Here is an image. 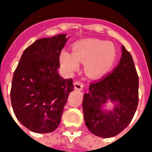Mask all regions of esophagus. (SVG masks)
<instances>
[{"mask_svg": "<svg viewBox=\"0 0 152 152\" xmlns=\"http://www.w3.org/2000/svg\"><path fill=\"white\" fill-rule=\"evenodd\" d=\"M74 86H75V89H77V90H80V89H83V87H84V83L81 82V81H80V80H77L75 82L74 84Z\"/></svg>", "mask_w": 152, "mask_h": 152, "instance_id": "obj_1", "label": "esophagus"}]
</instances>
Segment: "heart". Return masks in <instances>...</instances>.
I'll return each instance as SVG.
<instances>
[{"label": "heart", "instance_id": "heart-1", "mask_svg": "<svg viewBox=\"0 0 152 152\" xmlns=\"http://www.w3.org/2000/svg\"><path fill=\"white\" fill-rule=\"evenodd\" d=\"M116 59V50L112 42L89 39L73 45L72 53L63 50L60 53L61 63L66 69L75 71L79 67V62L85 63L86 72L92 77H98L107 73L114 66Z\"/></svg>", "mask_w": 152, "mask_h": 152}]
</instances>
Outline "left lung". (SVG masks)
<instances>
[{
  "mask_svg": "<svg viewBox=\"0 0 152 152\" xmlns=\"http://www.w3.org/2000/svg\"><path fill=\"white\" fill-rule=\"evenodd\" d=\"M108 97L117 102L114 110L107 113L101 105ZM138 104V76L130 53L122 47V56L111 72L90 82L85 93L83 111L89 131L99 137H114L130 123Z\"/></svg>",
  "mask_w": 152,
  "mask_h": 152,
  "instance_id": "left-lung-1",
  "label": "left lung"
}]
</instances>
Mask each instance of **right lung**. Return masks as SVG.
Instances as JSON below:
<instances>
[{
    "label": "right lung",
    "mask_w": 152,
    "mask_h": 152,
    "mask_svg": "<svg viewBox=\"0 0 152 152\" xmlns=\"http://www.w3.org/2000/svg\"><path fill=\"white\" fill-rule=\"evenodd\" d=\"M65 34L36 40L22 54L12 79L10 99L16 117L28 129L45 134L59 125L73 80L58 72Z\"/></svg>",
    "instance_id": "1"
}]
</instances>
